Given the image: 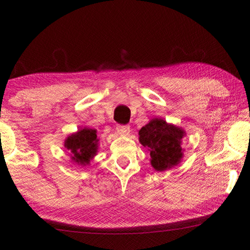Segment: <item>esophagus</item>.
Returning a JSON list of instances; mask_svg holds the SVG:
<instances>
[{
  "mask_svg": "<svg viewBox=\"0 0 250 250\" xmlns=\"http://www.w3.org/2000/svg\"><path fill=\"white\" fill-rule=\"evenodd\" d=\"M117 132L119 134H128L130 132V126L128 125H118L117 126Z\"/></svg>",
  "mask_w": 250,
  "mask_h": 250,
  "instance_id": "esophagus-1",
  "label": "esophagus"
}]
</instances>
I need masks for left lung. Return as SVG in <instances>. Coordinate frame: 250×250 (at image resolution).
I'll list each match as a JSON object with an SVG mask.
<instances>
[{
    "instance_id": "1",
    "label": "left lung",
    "mask_w": 250,
    "mask_h": 250,
    "mask_svg": "<svg viewBox=\"0 0 250 250\" xmlns=\"http://www.w3.org/2000/svg\"><path fill=\"white\" fill-rule=\"evenodd\" d=\"M141 145L149 149L151 164L156 171L176 166L183 155L181 140L184 132L162 119L151 120L139 131Z\"/></svg>"
}]
</instances>
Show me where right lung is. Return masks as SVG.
Here are the masks:
<instances>
[{"mask_svg":"<svg viewBox=\"0 0 250 250\" xmlns=\"http://www.w3.org/2000/svg\"><path fill=\"white\" fill-rule=\"evenodd\" d=\"M67 150L71 152V159L78 164L86 166L96 155L98 147V139H97L96 130L82 129L77 133L71 134L65 142Z\"/></svg>","mask_w":250,"mask_h":250,"instance_id":"obj_1","label":"right lung"}]
</instances>
